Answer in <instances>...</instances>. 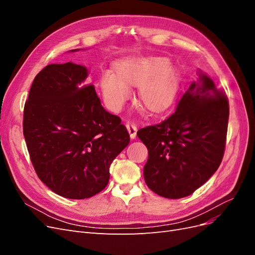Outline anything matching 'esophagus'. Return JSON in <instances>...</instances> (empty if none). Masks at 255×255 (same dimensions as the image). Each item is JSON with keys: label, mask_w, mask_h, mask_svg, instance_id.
I'll use <instances>...</instances> for the list:
<instances>
[{"label": "esophagus", "mask_w": 255, "mask_h": 255, "mask_svg": "<svg viewBox=\"0 0 255 255\" xmlns=\"http://www.w3.org/2000/svg\"><path fill=\"white\" fill-rule=\"evenodd\" d=\"M126 127H127V128H128V134H129V137L132 138V139H134V138L136 137V133H137V128H136V126L134 125V123L128 122Z\"/></svg>", "instance_id": "obj_1"}]
</instances>
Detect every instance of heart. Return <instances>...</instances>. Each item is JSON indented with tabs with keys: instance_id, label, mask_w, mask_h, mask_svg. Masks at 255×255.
Returning a JSON list of instances; mask_svg holds the SVG:
<instances>
[{
	"instance_id": "heart-1",
	"label": "heart",
	"mask_w": 255,
	"mask_h": 255,
	"mask_svg": "<svg viewBox=\"0 0 255 255\" xmlns=\"http://www.w3.org/2000/svg\"><path fill=\"white\" fill-rule=\"evenodd\" d=\"M115 69L117 75L105 71L100 80L105 102L114 111H119L130 96L128 85H139L138 97L146 109L152 112L164 110L176 94V70L165 57L120 61Z\"/></svg>"
}]
</instances>
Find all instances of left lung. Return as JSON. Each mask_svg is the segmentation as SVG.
I'll list each match as a JSON object with an SVG mask.
<instances>
[{"instance_id": "8db88e82", "label": "left lung", "mask_w": 255, "mask_h": 255, "mask_svg": "<svg viewBox=\"0 0 255 255\" xmlns=\"http://www.w3.org/2000/svg\"><path fill=\"white\" fill-rule=\"evenodd\" d=\"M228 120V98L199 71L170 117L137 132L149 152L143 168L148 187L168 199L201 187L222 160Z\"/></svg>"}]
</instances>
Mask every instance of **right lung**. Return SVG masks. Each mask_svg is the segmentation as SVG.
<instances>
[{"label": "right lung", "instance_id": "obj_1", "mask_svg": "<svg viewBox=\"0 0 255 255\" xmlns=\"http://www.w3.org/2000/svg\"><path fill=\"white\" fill-rule=\"evenodd\" d=\"M87 76L86 67L71 61L48 65L36 75L23 115V135L38 177L68 199L102 191L113 160L129 142L127 128L104 110Z\"/></svg>", "mask_w": 255, "mask_h": 255}]
</instances>
